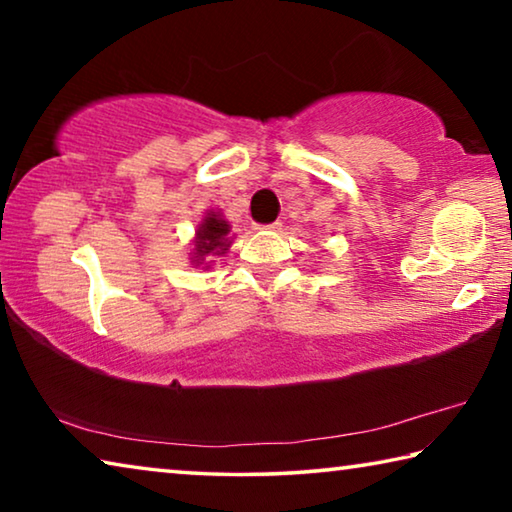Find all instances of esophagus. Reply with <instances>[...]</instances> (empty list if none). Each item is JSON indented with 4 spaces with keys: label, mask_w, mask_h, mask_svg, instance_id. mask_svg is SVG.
<instances>
[{
    "label": "esophagus",
    "mask_w": 512,
    "mask_h": 512,
    "mask_svg": "<svg viewBox=\"0 0 512 512\" xmlns=\"http://www.w3.org/2000/svg\"><path fill=\"white\" fill-rule=\"evenodd\" d=\"M282 223L275 221V223H268V225H255V230H280Z\"/></svg>",
    "instance_id": "obj_1"
}]
</instances>
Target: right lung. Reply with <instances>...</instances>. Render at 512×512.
<instances>
[{
  "label": "right lung",
  "instance_id": "obj_1",
  "mask_svg": "<svg viewBox=\"0 0 512 512\" xmlns=\"http://www.w3.org/2000/svg\"><path fill=\"white\" fill-rule=\"evenodd\" d=\"M230 244H232L230 223L221 219L219 212H207L205 219L198 223L194 253H189L192 255V264L210 268L212 257H221L228 253Z\"/></svg>",
  "mask_w": 512,
  "mask_h": 512
}]
</instances>
